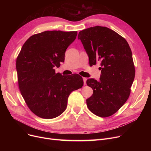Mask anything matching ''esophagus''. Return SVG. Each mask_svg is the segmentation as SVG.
<instances>
[{
    "mask_svg": "<svg viewBox=\"0 0 151 151\" xmlns=\"http://www.w3.org/2000/svg\"><path fill=\"white\" fill-rule=\"evenodd\" d=\"M83 81H84V85H86V80H87V78H83Z\"/></svg>",
    "mask_w": 151,
    "mask_h": 151,
    "instance_id": "34e87169",
    "label": "esophagus"
}]
</instances>
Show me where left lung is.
Masks as SVG:
<instances>
[{
    "label": "left lung",
    "mask_w": 151,
    "mask_h": 151,
    "mask_svg": "<svg viewBox=\"0 0 151 151\" xmlns=\"http://www.w3.org/2000/svg\"><path fill=\"white\" fill-rule=\"evenodd\" d=\"M78 39L88 55L89 64L100 62L101 66L100 80L90 78L86 81L93 91L86 100L87 106L99 117L111 116L129 99L135 75L129 45L114 30L99 26L80 31Z\"/></svg>",
    "instance_id": "8db88e82"
}]
</instances>
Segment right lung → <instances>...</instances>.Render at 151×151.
Listing matches in <instances>:
<instances>
[{"label": "right lung", "mask_w": 151, "mask_h": 151, "mask_svg": "<svg viewBox=\"0 0 151 151\" xmlns=\"http://www.w3.org/2000/svg\"><path fill=\"white\" fill-rule=\"evenodd\" d=\"M76 31H45L29 38L17 59L19 88L29 109L37 116L53 119L65 110L70 93L81 88L78 74L55 73L65 52L76 39Z\"/></svg>", "instance_id": "obj_1"}]
</instances>
